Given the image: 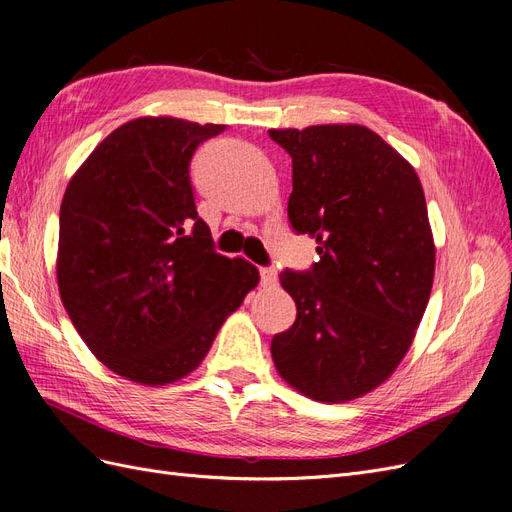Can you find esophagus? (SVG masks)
<instances>
[{"mask_svg": "<svg viewBox=\"0 0 512 512\" xmlns=\"http://www.w3.org/2000/svg\"><path fill=\"white\" fill-rule=\"evenodd\" d=\"M259 274H261V285L263 287H274L276 285V276H278V272H276V268H261L259 270Z\"/></svg>", "mask_w": 512, "mask_h": 512, "instance_id": "34e87169", "label": "esophagus"}]
</instances>
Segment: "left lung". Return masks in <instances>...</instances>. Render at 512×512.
<instances>
[{
    "label": "left lung",
    "mask_w": 512,
    "mask_h": 512,
    "mask_svg": "<svg viewBox=\"0 0 512 512\" xmlns=\"http://www.w3.org/2000/svg\"><path fill=\"white\" fill-rule=\"evenodd\" d=\"M293 163L289 223L319 261L285 270L298 317L272 338L278 374L317 402H346L391 376L434 283L436 249L410 163L372 129H270Z\"/></svg>",
    "instance_id": "left-lung-1"
}]
</instances>
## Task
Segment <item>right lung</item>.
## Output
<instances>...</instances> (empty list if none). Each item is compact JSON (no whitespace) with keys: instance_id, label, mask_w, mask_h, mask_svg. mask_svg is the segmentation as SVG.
Instances as JSON below:
<instances>
[{"instance_id":"right-lung-1","label":"right lung","mask_w":512,"mask_h":512,"mask_svg":"<svg viewBox=\"0 0 512 512\" xmlns=\"http://www.w3.org/2000/svg\"><path fill=\"white\" fill-rule=\"evenodd\" d=\"M225 125L144 117L114 129L72 176L59 212L61 302L91 353L140 385L187 376L257 287L214 251L191 159Z\"/></svg>"}]
</instances>
